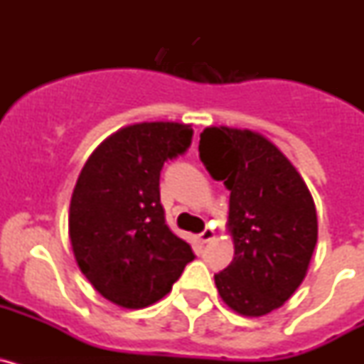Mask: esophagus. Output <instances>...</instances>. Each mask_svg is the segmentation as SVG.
Masks as SVG:
<instances>
[{
  "mask_svg": "<svg viewBox=\"0 0 364 364\" xmlns=\"http://www.w3.org/2000/svg\"><path fill=\"white\" fill-rule=\"evenodd\" d=\"M198 237H200L202 242H210V240L215 239V231L210 230V228H205V230L202 231V233L198 235Z\"/></svg>",
  "mask_w": 364,
  "mask_h": 364,
  "instance_id": "esophagus-1",
  "label": "esophagus"
}]
</instances>
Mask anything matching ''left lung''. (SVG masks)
<instances>
[{
    "label": "left lung",
    "mask_w": 364,
    "mask_h": 364,
    "mask_svg": "<svg viewBox=\"0 0 364 364\" xmlns=\"http://www.w3.org/2000/svg\"><path fill=\"white\" fill-rule=\"evenodd\" d=\"M200 160L230 189L228 231L235 255L215 275L233 311L260 317L277 310L304 281L317 244V211L294 164L257 131L211 125Z\"/></svg>",
    "instance_id": "8db88e82"
}]
</instances>
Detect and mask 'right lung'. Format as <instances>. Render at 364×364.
Here are the masks:
<instances>
[{
    "instance_id": "obj_1",
    "label": "right lung",
    "mask_w": 364,
    "mask_h": 364,
    "mask_svg": "<svg viewBox=\"0 0 364 364\" xmlns=\"http://www.w3.org/2000/svg\"><path fill=\"white\" fill-rule=\"evenodd\" d=\"M193 129L178 122L125 125L82 167L69 208V239L78 268L102 297L122 308L154 304L195 259L166 224L160 171L184 153Z\"/></svg>"
}]
</instances>
